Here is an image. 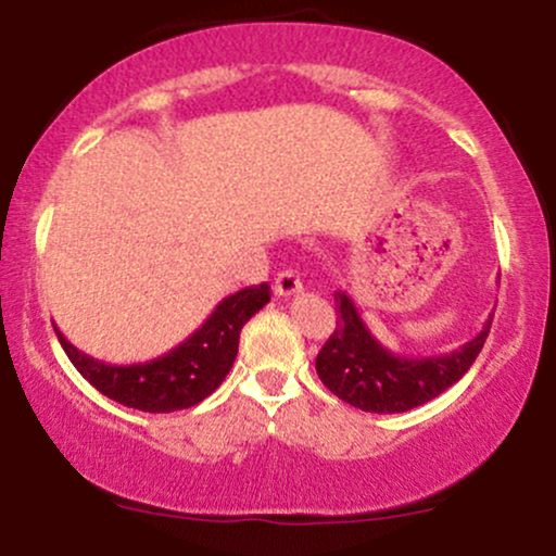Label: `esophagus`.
<instances>
[{
    "label": "esophagus",
    "mask_w": 556,
    "mask_h": 556,
    "mask_svg": "<svg viewBox=\"0 0 556 556\" xmlns=\"http://www.w3.org/2000/svg\"><path fill=\"white\" fill-rule=\"evenodd\" d=\"M300 290H303V279H300L298 271L285 269L277 274V279H274V292H277V295L290 298V295H298Z\"/></svg>",
    "instance_id": "1"
}]
</instances>
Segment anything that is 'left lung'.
<instances>
[{
	"mask_svg": "<svg viewBox=\"0 0 556 556\" xmlns=\"http://www.w3.org/2000/svg\"><path fill=\"white\" fill-rule=\"evenodd\" d=\"M337 327L316 355V374L329 392L368 413H405L460 381L491 329V316L470 342L433 358L392 353L368 331L353 298L337 292Z\"/></svg>",
	"mask_w": 556,
	"mask_h": 556,
	"instance_id": "obj_1",
	"label": "left lung"
}]
</instances>
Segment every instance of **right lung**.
Returning a JSON list of instances; mask_svg holds the SVG:
<instances>
[{
    "mask_svg": "<svg viewBox=\"0 0 556 556\" xmlns=\"http://www.w3.org/2000/svg\"><path fill=\"white\" fill-rule=\"evenodd\" d=\"M271 300L269 285H253L222 300L188 340L154 361L112 366L67 342L54 327L62 350L83 379L101 394L143 413H175L206 400L225 381L238 355L240 331Z\"/></svg>",
    "mask_w": 556,
    "mask_h": 556,
    "instance_id": "obj_1",
    "label": "right lung"
}]
</instances>
